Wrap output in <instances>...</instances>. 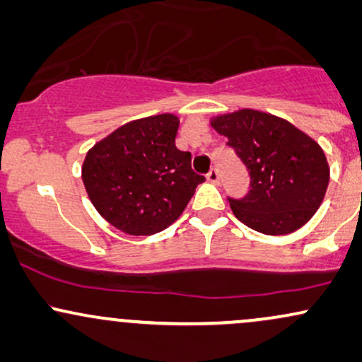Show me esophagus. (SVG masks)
<instances>
[{
	"label": "esophagus",
	"mask_w": 362,
	"mask_h": 362,
	"mask_svg": "<svg viewBox=\"0 0 362 362\" xmlns=\"http://www.w3.org/2000/svg\"><path fill=\"white\" fill-rule=\"evenodd\" d=\"M207 180L211 182V184H219V172L216 168H211V172L207 173Z\"/></svg>",
	"instance_id": "obj_1"
}]
</instances>
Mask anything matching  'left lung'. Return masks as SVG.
<instances>
[{
  "label": "left lung",
  "instance_id": "1",
  "mask_svg": "<svg viewBox=\"0 0 362 362\" xmlns=\"http://www.w3.org/2000/svg\"><path fill=\"white\" fill-rule=\"evenodd\" d=\"M250 173V192L230 199L233 214L264 235H288L313 218L330 168L313 138L267 112L242 109L211 119Z\"/></svg>",
  "mask_w": 362,
  "mask_h": 362
}]
</instances>
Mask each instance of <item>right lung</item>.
Masks as SVG:
<instances>
[{
  "instance_id": "add662e5",
  "label": "right lung",
  "mask_w": 362,
  "mask_h": 362,
  "mask_svg": "<svg viewBox=\"0 0 362 362\" xmlns=\"http://www.w3.org/2000/svg\"><path fill=\"white\" fill-rule=\"evenodd\" d=\"M178 124L175 114L131 120L86 153V194L102 218L124 233L163 231L204 182L190 168V153L175 146Z\"/></svg>"
}]
</instances>
